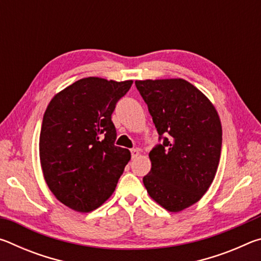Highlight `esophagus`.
Instances as JSON below:
<instances>
[{"label":"esophagus","mask_w":261,"mask_h":261,"mask_svg":"<svg viewBox=\"0 0 261 261\" xmlns=\"http://www.w3.org/2000/svg\"><path fill=\"white\" fill-rule=\"evenodd\" d=\"M140 154V151L138 148H132L131 149V156H132V159H136L137 156H138Z\"/></svg>","instance_id":"34e87169"}]
</instances>
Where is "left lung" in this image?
I'll use <instances>...</instances> for the list:
<instances>
[{
  "instance_id": "obj_1",
  "label": "left lung",
  "mask_w": 261,
  "mask_h": 261,
  "mask_svg": "<svg viewBox=\"0 0 261 261\" xmlns=\"http://www.w3.org/2000/svg\"><path fill=\"white\" fill-rule=\"evenodd\" d=\"M162 144L149 152L143 182L153 200L169 212L204 196L218 170L222 126L208 98L180 78L136 81Z\"/></svg>"
}]
</instances>
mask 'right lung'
Wrapping results in <instances>:
<instances>
[{
  "mask_svg": "<svg viewBox=\"0 0 261 261\" xmlns=\"http://www.w3.org/2000/svg\"><path fill=\"white\" fill-rule=\"evenodd\" d=\"M132 81L79 79L50 100L39 154L46 183L62 204L87 213L112 196L131 154L115 145L112 114Z\"/></svg>",
  "mask_w": 261,
  "mask_h": 261,
  "instance_id": "obj_1",
  "label": "right lung"
}]
</instances>
